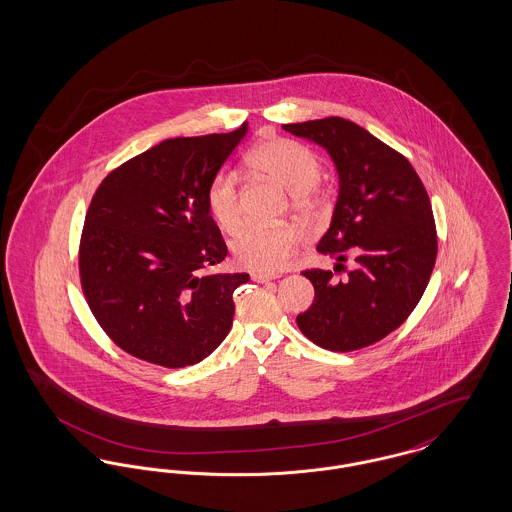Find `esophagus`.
<instances>
[{"mask_svg":"<svg viewBox=\"0 0 512 512\" xmlns=\"http://www.w3.org/2000/svg\"><path fill=\"white\" fill-rule=\"evenodd\" d=\"M251 278H253V282H270V280H276V278H280L278 274H265V272H253L251 274Z\"/></svg>","mask_w":512,"mask_h":512,"instance_id":"obj_1","label":"esophagus"}]
</instances>
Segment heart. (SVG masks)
Listing matches in <instances>:
<instances>
[{
    "label": "heart",
    "instance_id": "1",
    "mask_svg": "<svg viewBox=\"0 0 512 512\" xmlns=\"http://www.w3.org/2000/svg\"><path fill=\"white\" fill-rule=\"evenodd\" d=\"M249 163L257 172L280 184L292 194L293 209L305 215L313 207L322 163L309 147L292 140H268L255 147ZM205 203L209 215L224 232H236L244 219L238 178L220 171L207 186ZM297 249V234L290 226L247 224L232 242V255L238 265L259 272H280L290 265Z\"/></svg>",
    "mask_w": 512,
    "mask_h": 512
}]
</instances>
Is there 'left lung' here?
<instances>
[{
  "instance_id": "8db88e82",
  "label": "left lung",
  "mask_w": 512,
  "mask_h": 512,
  "mask_svg": "<svg viewBox=\"0 0 512 512\" xmlns=\"http://www.w3.org/2000/svg\"><path fill=\"white\" fill-rule=\"evenodd\" d=\"M286 132L326 149L340 190L330 228L317 249L357 267L345 280L330 270H305L313 305L297 317L318 347L355 351L386 338L413 313L436 263L432 205L413 165L363 126L341 117L284 124Z\"/></svg>"
}]
</instances>
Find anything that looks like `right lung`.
I'll use <instances>...</instances> for the list:
<instances>
[{
	"mask_svg": "<svg viewBox=\"0 0 512 512\" xmlns=\"http://www.w3.org/2000/svg\"><path fill=\"white\" fill-rule=\"evenodd\" d=\"M165 140L105 176L92 197L80 278L105 334L167 368L195 365L228 336L249 274H203L228 249L205 192L247 134Z\"/></svg>",
	"mask_w": 512,
	"mask_h": 512,
	"instance_id": "1",
	"label": "right lung"
}]
</instances>
